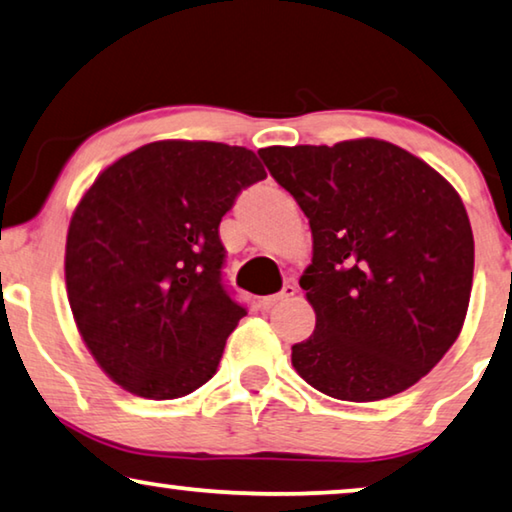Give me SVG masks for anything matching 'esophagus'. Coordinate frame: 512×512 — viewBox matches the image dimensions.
<instances>
[{
	"label": "esophagus",
	"instance_id": "34e87169",
	"mask_svg": "<svg viewBox=\"0 0 512 512\" xmlns=\"http://www.w3.org/2000/svg\"><path fill=\"white\" fill-rule=\"evenodd\" d=\"M294 294H297V287H294L292 283H285L283 290H280L278 294H271V297H264L262 299V308H266V311H269V308L283 304V301H287V299H292Z\"/></svg>",
	"mask_w": 512,
	"mask_h": 512
}]
</instances>
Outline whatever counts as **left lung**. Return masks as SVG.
<instances>
[{"label":"left lung","mask_w":512,"mask_h":512,"mask_svg":"<svg viewBox=\"0 0 512 512\" xmlns=\"http://www.w3.org/2000/svg\"><path fill=\"white\" fill-rule=\"evenodd\" d=\"M266 169L313 234L299 285L315 331L292 366L327 397H394L434 369L462 331L473 232L455 187L394 143L271 146Z\"/></svg>","instance_id":"8db88e82"}]
</instances>
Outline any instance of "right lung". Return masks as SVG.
<instances>
[{
  "mask_svg": "<svg viewBox=\"0 0 512 512\" xmlns=\"http://www.w3.org/2000/svg\"><path fill=\"white\" fill-rule=\"evenodd\" d=\"M262 178L248 148L155 141L113 162L83 194L64 253L67 297L113 383L162 401L213 378L246 315L222 283L218 227Z\"/></svg>",
  "mask_w": 512,
  "mask_h": 512,
  "instance_id": "obj_1",
  "label": "right lung"
}]
</instances>
